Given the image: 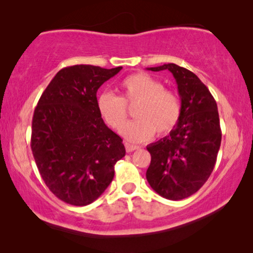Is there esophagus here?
<instances>
[{"instance_id":"34e87169","label":"esophagus","mask_w":253,"mask_h":253,"mask_svg":"<svg viewBox=\"0 0 253 253\" xmlns=\"http://www.w3.org/2000/svg\"><path fill=\"white\" fill-rule=\"evenodd\" d=\"M126 152H133V151H136V150H138V148H139V146H137V145H132V144H130V143H126Z\"/></svg>"}]
</instances>
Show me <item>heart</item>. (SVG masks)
I'll use <instances>...</instances> for the list:
<instances>
[{
    "label": "heart",
    "instance_id": "b5f03b06",
    "mask_svg": "<svg viewBox=\"0 0 253 253\" xmlns=\"http://www.w3.org/2000/svg\"><path fill=\"white\" fill-rule=\"evenodd\" d=\"M120 96L101 93L96 99L100 116L114 130L121 131L127 121L126 106H136L134 121L123 130L131 141H141L165 136L177 126L182 114V103L177 93L165 88L164 84L152 76L138 72L121 82Z\"/></svg>",
    "mask_w": 253,
    "mask_h": 253
}]
</instances>
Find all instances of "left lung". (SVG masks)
<instances>
[{"mask_svg": "<svg viewBox=\"0 0 253 253\" xmlns=\"http://www.w3.org/2000/svg\"><path fill=\"white\" fill-rule=\"evenodd\" d=\"M148 70L171 72L182 114L167 137L146 147L151 154L146 178L161 197L181 200L198 191L215 166L222 136L217 106L209 88L188 69L168 63Z\"/></svg>", "mask_w": 253, "mask_h": 253, "instance_id": "1", "label": "left lung"}]
</instances>
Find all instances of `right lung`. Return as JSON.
Segmentation results:
<instances>
[{"label":"right lung","mask_w":253,"mask_h":253,"mask_svg":"<svg viewBox=\"0 0 253 253\" xmlns=\"http://www.w3.org/2000/svg\"><path fill=\"white\" fill-rule=\"evenodd\" d=\"M121 69H61L34 109L31 148L37 167L48 189L70 205L98 199L126 155L122 138L106 126L96 106L99 87Z\"/></svg>","instance_id":"right-lung-1"}]
</instances>
